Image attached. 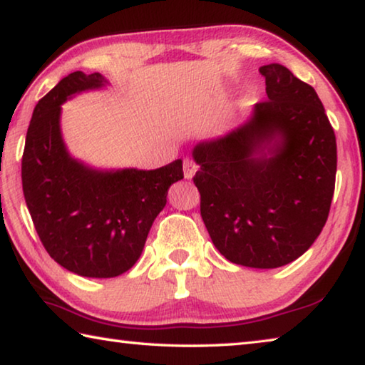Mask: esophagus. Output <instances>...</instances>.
<instances>
[{
    "label": "esophagus",
    "instance_id": "esophagus-1",
    "mask_svg": "<svg viewBox=\"0 0 365 365\" xmlns=\"http://www.w3.org/2000/svg\"><path fill=\"white\" fill-rule=\"evenodd\" d=\"M197 170V164L195 163L193 159H185L183 160V174H185V178H191Z\"/></svg>",
    "mask_w": 365,
    "mask_h": 365
}]
</instances>
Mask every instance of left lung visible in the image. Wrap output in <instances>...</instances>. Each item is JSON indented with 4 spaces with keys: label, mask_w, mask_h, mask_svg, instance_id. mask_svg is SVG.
Wrapping results in <instances>:
<instances>
[{
    "label": "left lung",
    "mask_w": 365,
    "mask_h": 365,
    "mask_svg": "<svg viewBox=\"0 0 365 365\" xmlns=\"http://www.w3.org/2000/svg\"><path fill=\"white\" fill-rule=\"evenodd\" d=\"M259 72L267 100L248 123L196 145L193 182L220 255L275 269L304 255L322 232L335 191L336 138L311 85L280 64Z\"/></svg>",
    "instance_id": "obj_1"
}]
</instances>
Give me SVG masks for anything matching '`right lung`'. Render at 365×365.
I'll use <instances>...</instances> for the list:
<instances>
[{
	"instance_id": "1",
	"label": "right lung",
	"mask_w": 365,
	"mask_h": 365,
	"mask_svg": "<svg viewBox=\"0 0 365 365\" xmlns=\"http://www.w3.org/2000/svg\"><path fill=\"white\" fill-rule=\"evenodd\" d=\"M108 83L82 71L64 77L34 109L22 154V190L40 242L64 269L110 279L138 261L168 190L182 180V160L156 170L100 172L67 154L61 104L77 91Z\"/></svg>"
}]
</instances>
